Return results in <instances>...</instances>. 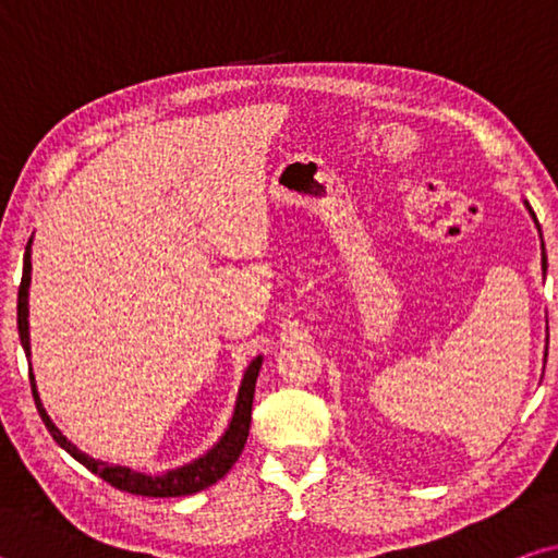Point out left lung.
Returning a JSON list of instances; mask_svg holds the SVG:
<instances>
[{"label":"left lung","instance_id":"left-lung-1","mask_svg":"<svg viewBox=\"0 0 558 558\" xmlns=\"http://www.w3.org/2000/svg\"><path fill=\"white\" fill-rule=\"evenodd\" d=\"M529 206V204H526ZM529 211H532V209H529ZM532 216H534V211H532ZM534 219H536V216H534ZM542 268H544V272H546V253H544V258H542Z\"/></svg>","mask_w":558,"mask_h":558}]
</instances>
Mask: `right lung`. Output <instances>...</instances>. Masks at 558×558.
I'll return each mask as SVG.
<instances>
[{
  "mask_svg": "<svg viewBox=\"0 0 558 558\" xmlns=\"http://www.w3.org/2000/svg\"><path fill=\"white\" fill-rule=\"evenodd\" d=\"M29 282H32V241L26 243V251H24V270H22V282H19V295H16V325H19V337H22L26 354H29V319H26L29 317ZM260 362H263V356L253 359V362L248 364V369H245V374H243L239 401H235V411H233L231 426H229V430H226V436L216 442V446L206 452L204 458L189 462V465H184V468L169 470L162 477L143 475V472H132L130 468H120V465H108V462H98V460L88 458L86 452L75 450L71 442L61 436V430L53 426L49 413L44 411L39 393H36V381H34L32 369H29V381H32L36 409H39V415L46 423V428H49L53 440L59 442L63 450H69L71 456L81 462V465H86L90 472H96V475L106 480V483L122 489V493L143 495V497H182V495L202 493L204 487L219 483L226 472L233 468V462L239 460L245 440H248L253 391H256Z\"/></svg>",
  "mask_w": 558,
  "mask_h": 558,
  "instance_id": "right-lung-1",
  "label": "right lung"
}]
</instances>
